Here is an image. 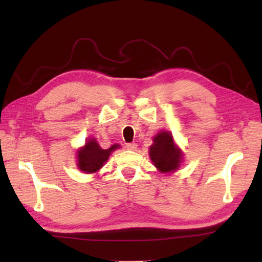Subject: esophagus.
<instances>
[{
    "instance_id": "obj_1",
    "label": "esophagus",
    "mask_w": 262,
    "mask_h": 262,
    "mask_svg": "<svg viewBox=\"0 0 262 262\" xmlns=\"http://www.w3.org/2000/svg\"><path fill=\"white\" fill-rule=\"evenodd\" d=\"M126 148H127L128 150H132V151H134V150H136L137 145H136L135 143H127V144H126Z\"/></svg>"
}]
</instances>
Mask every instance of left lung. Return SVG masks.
I'll list each match as a JSON object with an SVG mask.
<instances>
[{"mask_svg":"<svg viewBox=\"0 0 262 262\" xmlns=\"http://www.w3.org/2000/svg\"><path fill=\"white\" fill-rule=\"evenodd\" d=\"M149 148V156L161 173H172L179 170L184 162V151L176 144L172 133L161 130L154 136Z\"/></svg>","mask_w":262,"mask_h":262,"instance_id":"left-lung-1","label":"left lung"}]
</instances>
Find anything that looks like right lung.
<instances>
[{
    "label": "right lung",
    "mask_w": 262,
    "mask_h": 262,
    "mask_svg": "<svg viewBox=\"0 0 262 262\" xmlns=\"http://www.w3.org/2000/svg\"><path fill=\"white\" fill-rule=\"evenodd\" d=\"M120 148V144H113L108 149H101L95 137H88L85 144L77 149L76 166L84 173H96L108 161L110 155Z\"/></svg>",
    "instance_id": "obj_1"
}]
</instances>
